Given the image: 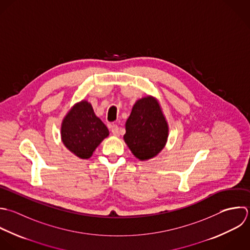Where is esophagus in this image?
<instances>
[{"instance_id":"esophagus-1","label":"esophagus","mask_w":250,"mask_h":250,"mask_svg":"<svg viewBox=\"0 0 250 250\" xmlns=\"http://www.w3.org/2000/svg\"><path fill=\"white\" fill-rule=\"evenodd\" d=\"M111 131H112V133H113L114 135H116V136H118V135L120 134V129H119V126H118L117 125H113L111 126Z\"/></svg>"}]
</instances>
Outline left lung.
<instances>
[{
	"mask_svg": "<svg viewBox=\"0 0 250 250\" xmlns=\"http://www.w3.org/2000/svg\"><path fill=\"white\" fill-rule=\"evenodd\" d=\"M125 130L124 139L137 159L148 160L160 153L167 142L168 127L158 101L149 96L138 100Z\"/></svg>",
	"mask_w": 250,
	"mask_h": 250,
	"instance_id": "obj_1",
	"label": "left lung"
}]
</instances>
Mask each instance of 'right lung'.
I'll return each mask as SVG.
<instances>
[{
    "instance_id": "add662e5",
    "label": "right lung",
    "mask_w": 250,
    "mask_h": 250,
    "mask_svg": "<svg viewBox=\"0 0 250 250\" xmlns=\"http://www.w3.org/2000/svg\"><path fill=\"white\" fill-rule=\"evenodd\" d=\"M64 145L81 159L91 157L95 148L109 135L107 126L97 118L86 101L76 104L62 123Z\"/></svg>"
}]
</instances>
